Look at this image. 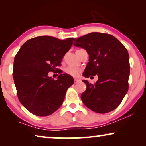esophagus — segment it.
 I'll return each mask as SVG.
<instances>
[{
	"instance_id": "obj_1",
	"label": "esophagus",
	"mask_w": 146,
	"mask_h": 146,
	"mask_svg": "<svg viewBox=\"0 0 146 146\" xmlns=\"http://www.w3.org/2000/svg\"><path fill=\"white\" fill-rule=\"evenodd\" d=\"M80 81V80L79 79H77V78H74V83L76 84V83H78V82H79Z\"/></svg>"
}]
</instances>
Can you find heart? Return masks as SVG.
<instances>
[{"mask_svg":"<svg viewBox=\"0 0 146 146\" xmlns=\"http://www.w3.org/2000/svg\"><path fill=\"white\" fill-rule=\"evenodd\" d=\"M65 72L68 74L72 76L78 77L80 75V74L81 70L78 68L74 66H68L66 68Z\"/></svg>","mask_w":146,"mask_h":146,"instance_id":"obj_1","label":"heart"}]
</instances>
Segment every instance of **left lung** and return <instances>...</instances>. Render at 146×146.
I'll return each instance as SVG.
<instances>
[{"instance_id": "8db88e82", "label": "left lung", "mask_w": 146, "mask_h": 146, "mask_svg": "<svg viewBox=\"0 0 146 146\" xmlns=\"http://www.w3.org/2000/svg\"><path fill=\"white\" fill-rule=\"evenodd\" d=\"M75 46L85 49L89 54L83 76L98 77L94 84L82 80L86 90L82 94V101L96 113L113 111L128 90V52L116 38L106 33H91L75 38Z\"/></svg>"}]
</instances>
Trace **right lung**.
I'll return each instance as SVG.
<instances>
[{
    "mask_svg": "<svg viewBox=\"0 0 146 146\" xmlns=\"http://www.w3.org/2000/svg\"><path fill=\"white\" fill-rule=\"evenodd\" d=\"M73 41L74 38L60 40L41 36L27 40L16 54L13 75L17 96L31 113L47 116L62 104L74 79L67 74H62L57 67L61 66ZM50 71L60 74L56 80L48 76Z\"/></svg>",
    "mask_w": 146,
    "mask_h": 146,
    "instance_id": "add662e5",
    "label": "right lung"
}]
</instances>
